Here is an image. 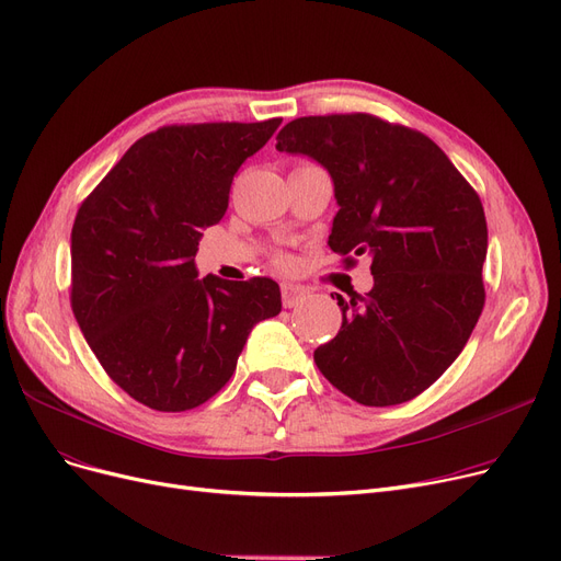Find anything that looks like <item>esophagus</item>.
<instances>
[{
	"instance_id": "obj_1",
	"label": "esophagus",
	"mask_w": 561,
	"mask_h": 561,
	"mask_svg": "<svg viewBox=\"0 0 561 561\" xmlns=\"http://www.w3.org/2000/svg\"><path fill=\"white\" fill-rule=\"evenodd\" d=\"M309 296V290L298 284H282V302L284 307H298L305 298Z\"/></svg>"
}]
</instances>
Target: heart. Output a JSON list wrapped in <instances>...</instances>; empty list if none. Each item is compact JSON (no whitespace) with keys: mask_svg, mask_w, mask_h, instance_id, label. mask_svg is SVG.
Returning a JSON list of instances; mask_svg holds the SVG:
<instances>
[{"mask_svg":"<svg viewBox=\"0 0 561 561\" xmlns=\"http://www.w3.org/2000/svg\"><path fill=\"white\" fill-rule=\"evenodd\" d=\"M277 261H279V263H286V256H279Z\"/></svg>","mask_w":561,"mask_h":561,"instance_id":"heart-1","label":"heart"}]
</instances>
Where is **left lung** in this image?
Instances as JSON below:
<instances>
[{"label":"left lung","mask_w":561,"mask_h":561,"mask_svg":"<svg viewBox=\"0 0 561 561\" xmlns=\"http://www.w3.org/2000/svg\"><path fill=\"white\" fill-rule=\"evenodd\" d=\"M277 151L321 162L339 213L328 245L355 265L371 256L374 288L341 298V330L313 351L316 367L362 405L420 397L479 321L489 229L479 194L424 133L374 114L302 116Z\"/></svg>","instance_id":"1"}]
</instances>
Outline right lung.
<instances>
[{
	"instance_id": "obj_1",
	"label": "right lung",
	"mask_w": 561,
	"mask_h": 561,
	"mask_svg": "<svg viewBox=\"0 0 561 561\" xmlns=\"http://www.w3.org/2000/svg\"><path fill=\"white\" fill-rule=\"evenodd\" d=\"M279 124L162 126L82 202L70 233V307L101 367L135 401L160 412L206 403L233 376L252 328L282 311L277 282L199 279L194 267L240 164Z\"/></svg>"
}]
</instances>
